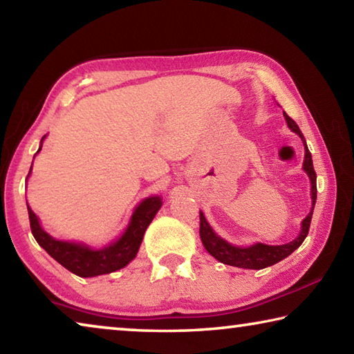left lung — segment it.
Here are the masks:
<instances>
[{
    "label": "left lung",
    "mask_w": 354,
    "mask_h": 354,
    "mask_svg": "<svg viewBox=\"0 0 354 354\" xmlns=\"http://www.w3.org/2000/svg\"><path fill=\"white\" fill-rule=\"evenodd\" d=\"M284 117L287 120V124L289 128L297 133L301 140L304 142V164L303 169L304 171L309 175L310 179V194H313V209L308 214V217L303 220L301 223V232L299 236L286 245H266V243H256L251 245L248 248H239V247H232L231 243H227L223 239L218 237L215 232L212 231V227L209 226V223L205 218L203 212H200V237L201 242L205 245V248L207 250V253L214 256L215 259L226 263V266H232V267H241V268H253V270H261V268L270 267L273 263H277L279 261H283L284 257L293 253L299 245L303 243L304 239H306L308 232H309V226H310V220H313V212H314V206H315V200H317V175L313 165V156H310V151L308 149L306 140L299 131L298 124L293 122V120L284 113Z\"/></svg>",
    "instance_id": "obj_1"
}]
</instances>
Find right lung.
<instances>
[{
    "mask_svg": "<svg viewBox=\"0 0 354 354\" xmlns=\"http://www.w3.org/2000/svg\"><path fill=\"white\" fill-rule=\"evenodd\" d=\"M160 206H162V201L159 196H149V198L143 200L134 211L124 234L115 243H111L109 247L100 250H92L80 243L56 241L41 230L37 215L31 211L29 206L28 214L32 236L40 247L71 273L81 278H91L120 270L134 259L142 243L143 234H145L147 227L153 221Z\"/></svg>",
    "mask_w": 354,
    "mask_h": 354,
    "instance_id": "1",
    "label": "right lung"
}]
</instances>
